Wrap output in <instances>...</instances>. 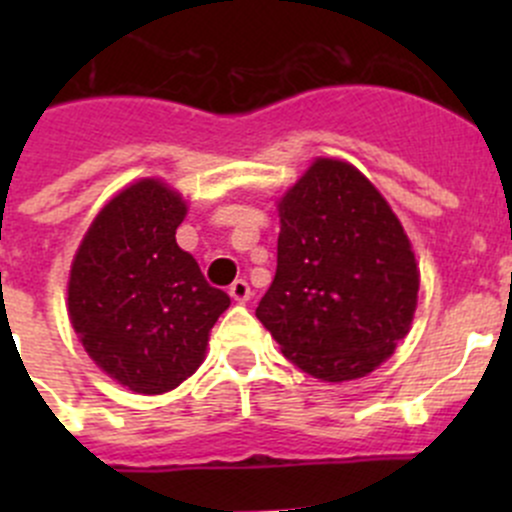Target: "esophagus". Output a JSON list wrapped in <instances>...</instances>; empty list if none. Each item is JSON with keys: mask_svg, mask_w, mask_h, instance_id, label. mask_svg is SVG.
<instances>
[{"mask_svg": "<svg viewBox=\"0 0 512 512\" xmlns=\"http://www.w3.org/2000/svg\"><path fill=\"white\" fill-rule=\"evenodd\" d=\"M227 292H230V297L235 299V302H240V304H245L247 299H250V285H247L245 280H235L230 285V289H227Z\"/></svg>", "mask_w": 512, "mask_h": 512, "instance_id": "34e87169", "label": "esophagus"}]
</instances>
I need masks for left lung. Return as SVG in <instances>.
<instances>
[{
	"label": "left lung",
	"mask_w": 512,
	"mask_h": 512,
	"mask_svg": "<svg viewBox=\"0 0 512 512\" xmlns=\"http://www.w3.org/2000/svg\"><path fill=\"white\" fill-rule=\"evenodd\" d=\"M277 272L255 314L322 381L374 371L409 334L418 267L384 195L354 165L317 158L282 195Z\"/></svg>",
	"instance_id": "1"
}]
</instances>
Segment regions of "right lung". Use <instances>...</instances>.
Returning a JSON list of instances; mask_svg holds the SVG:
<instances>
[{"instance_id":"obj_1","label":"right lung","mask_w":512,"mask_h":512,"mask_svg":"<svg viewBox=\"0 0 512 512\" xmlns=\"http://www.w3.org/2000/svg\"><path fill=\"white\" fill-rule=\"evenodd\" d=\"M185 200L143 178L108 200L71 262L69 317L86 354L136 394H165L195 374L230 307L180 250Z\"/></svg>"}]
</instances>
